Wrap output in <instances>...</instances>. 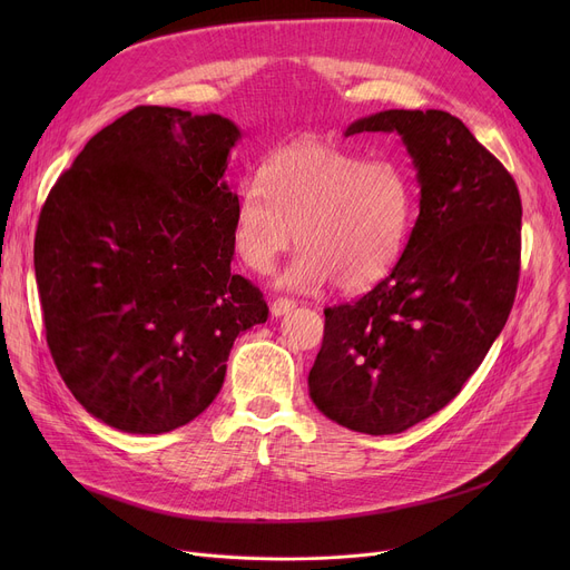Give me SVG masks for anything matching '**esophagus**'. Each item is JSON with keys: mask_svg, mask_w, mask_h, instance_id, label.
Returning a JSON list of instances; mask_svg holds the SVG:
<instances>
[{"mask_svg": "<svg viewBox=\"0 0 570 570\" xmlns=\"http://www.w3.org/2000/svg\"><path fill=\"white\" fill-rule=\"evenodd\" d=\"M293 309H295V301H288V297H277V301H273V305H269V312H273V316H284Z\"/></svg>", "mask_w": 570, "mask_h": 570, "instance_id": "esophagus-1", "label": "esophagus"}]
</instances>
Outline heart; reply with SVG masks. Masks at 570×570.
<instances>
[{"label":"heart","instance_id":"heart-1","mask_svg":"<svg viewBox=\"0 0 570 570\" xmlns=\"http://www.w3.org/2000/svg\"><path fill=\"white\" fill-rule=\"evenodd\" d=\"M237 191L233 247L258 275L269 273L297 239L303 249L277 284L316 291H367L397 265L413 219V187L393 161L327 142L279 147Z\"/></svg>","mask_w":570,"mask_h":570}]
</instances>
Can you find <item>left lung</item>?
I'll use <instances>...</instances> for the list:
<instances>
[{
    "label": "left lung",
    "mask_w": 570,
    "mask_h": 570,
    "mask_svg": "<svg viewBox=\"0 0 570 570\" xmlns=\"http://www.w3.org/2000/svg\"><path fill=\"white\" fill-rule=\"evenodd\" d=\"M402 136L421 215L393 273L361 301L327 307L309 397L342 428L400 434L441 411L483 363L520 277L515 179L443 110H381L344 136Z\"/></svg>",
    "instance_id": "8db88e82"
}]
</instances>
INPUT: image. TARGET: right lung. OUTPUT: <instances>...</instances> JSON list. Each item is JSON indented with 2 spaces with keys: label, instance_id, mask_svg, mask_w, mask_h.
I'll list each match as a JSON object with an SVG mask.
<instances>
[{
  "label": "right lung",
  "instance_id": "right-lung-1",
  "mask_svg": "<svg viewBox=\"0 0 570 570\" xmlns=\"http://www.w3.org/2000/svg\"><path fill=\"white\" fill-rule=\"evenodd\" d=\"M230 119L138 106L50 189L35 269L57 372L87 413L129 434L191 423L219 395L239 333L267 321L230 273Z\"/></svg>",
  "mask_w": 570,
  "mask_h": 570
}]
</instances>
